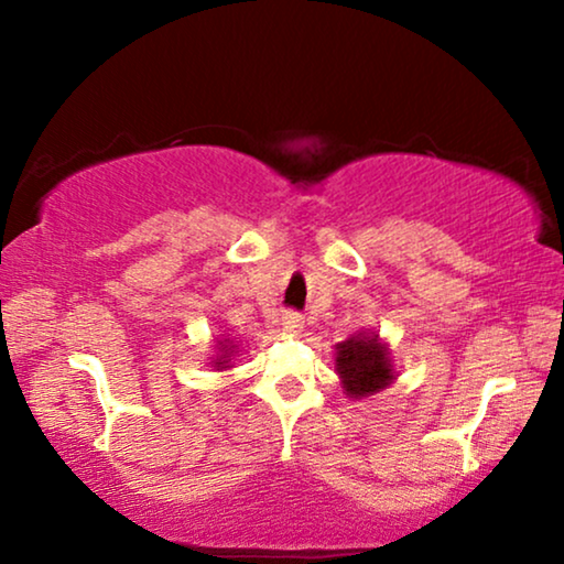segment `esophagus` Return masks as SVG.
Returning a JSON list of instances; mask_svg holds the SVG:
<instances>
[{
  "mask_svg": "<svg viewBox=\"0 0 564 564\" xmlns=\"http://www.w3.org/2000/svg\"><path fill=\"white\" fill-rule=\"evenodd\" d=\"M282 328H284V334H290V336H300L303 334V328H305V318L300 313H284V318H282Z\"/></svg>",
  "mask_w": 564,
  "mask_h": 564,
  "instance_id": "esophagus-1",
  "label": "esophagus"
}]
</instances>
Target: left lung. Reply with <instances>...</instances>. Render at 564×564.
Here are the masks:
<instances>
[{
    "label": "left lung",
    "mask_w": 564,
    "mask_h": 564,
    "mask_svg": "<svg viewBox=\"0 0 564 564\" xmlns=\"http://www.w3.org/2000/svg\"><path fill=\"white\" fill-rule=\"evenodd\" d=\"M334 365L346 398L351 400L377 395L398 380L390 346L372 328L357 330L346 341L336 344Z\"/></svg>",
    "instance_id": "1"
}]
</instances>
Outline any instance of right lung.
<instances>
[{"mask_svg":"<svg viewBox=\"0 0 564 564\" xmlns=\"http://www.w3.org/2000/svg\"><path fill=\"white\" fill-rule=\"evenodd\" d=\"M236 357H238V341L223 336L220 341H215V354L210 357V361H207V365L218 369V372H223V369L234 367V359Z\"/></svg>","mask_w":564,"mask_h":564,"instance_id":"right-lung-1","label":"right lung"}]
</instances>
